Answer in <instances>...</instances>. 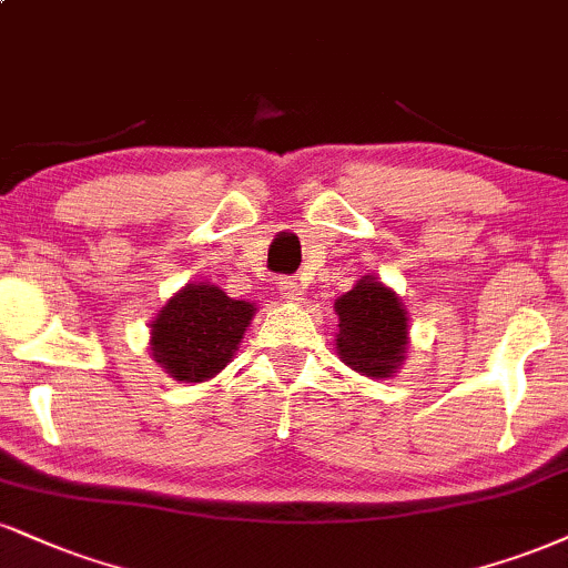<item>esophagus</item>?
<instances>
[{"label":"esophagus","instance_id":"obj_1","mask_svg":"<svg viewBox=\"0 0 568 568\" xmlns=\"http://www.w3.org/2000/svg\"><path fill=\"white\" fill-rule=\"evenodd\" d=\"M280 296H283L285 302H291V304H302L304 302L302 283H298V280H293V277L280 280Z\"/></svg>","mask_w":568,"mask_h":568}]
</instances>
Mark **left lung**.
<instances>
[{
	"instance_id": "obj_1",
	"label": "left lung",
	"mask_w": 568,
	"mask_h": 568,
	"mask_svg": "<svg viewBox=\"0 0 568 568\" xmlns=\"http://www.w3.org/2000/svg\"><path fill=\"white\" fill-rule=\"evenodd\" d=\"M336 352L344 365L373 381L394 378L407 359L409 314L399 293L365 275L336 298Z\"/></svg>"
}]
</instances>
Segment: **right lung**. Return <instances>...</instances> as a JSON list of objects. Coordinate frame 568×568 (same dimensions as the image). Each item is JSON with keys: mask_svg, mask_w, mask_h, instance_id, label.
Masks as SVG:
<instances>
[{"mask_svg": "<svg viewBox=\"0 0 568 568\" xmlns=\"http://www.w3.org/2000/svg\"><path fill=\"white\" fill-rule=\"evenodd\" d=\"M256 314V304L230 298L219 285L187 283L150 323V357L182 384L222 373Z\"/></svg>", "mask_w": 568, "mask_h": 568, "instance_id": "add662e5", "label": "right lung"}]
</instances>
